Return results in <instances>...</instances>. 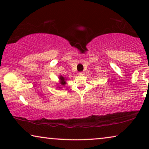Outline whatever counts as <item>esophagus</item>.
I'll list each match as a JSON object with an SVG mask.
<instances>
[{
	"label": "esophagus",
	"mask_w": 149,
	"mask_h": 149,
	"mask_svg": "<svg viewBox=\"0 0 149 149\" xmlns=\"http://www.w3.org/2000/svg\"><path fill=\"white\" fill-rule=\"evenodd\" d=\"M84 74H85V73L83 72H81L79 73V74L80 75V76H83V75H84Z\"/></svg>",
	"instance_id": "34e87169"
}]
</instances>
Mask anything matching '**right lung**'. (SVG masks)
<instances>
[{
  "mask_svg": "<svg viewBox=\"0 0 149 149\" xmlns=\"http://www.w3.org/2000/svg\"><path fill=\"white\" fill-rule=\"evenodd\" d=\"M58 78H59V82H60L59 84H60V86H58V88L62 89L63 87H64L65 85H66V81L67 80V79L65 78V77H63L62 75H60Z\"/></svg>",
  "mask_w": 149,
  "mask_h": 149,
  "instance_id": "obj_1",
  "label": "right lung"
}]
</instances>
